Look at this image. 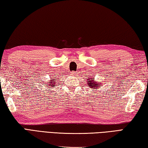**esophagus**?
Listing matches in <instances>:
<instances>
[{
  "label": "esophagus",
  "instance_id": "1",
  "mask_svg": "<svg viewBox=\"0 0 148 148\" xmlns=\"http://www.w3.org/2000/svg\"><path fill=\"white\" fill-rule=\"evenodd\" d=\"M71 74L73 75H76L77 73V72H75V71H73V72H71Z\"/></svg>",
  "mask_w": 148,
  "mask_h": 148
}]
</instances>
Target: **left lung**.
Returning <instances> with one entry per match:
<instances>
[{
    "label": "left lung",
    "mask_w": 148,
    "mask_h": 148,
    "mask_svg": "<svg viewBox=\"0 0 148 148\" xmlns=\"http://www.w3.org/2000/svg\"><path fill=\"white\" fill-rule=\"evenodd\" d=\"M101 83V82H97L96 81H95L94 77H92V78H90L88 80L87 85H88L90 88H93L95 90V89H97V88L102 86V84Z\"/></svg>",
    "instance_id": "obj_1"
}]
</instances>
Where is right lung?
<instances>
[{"label": "right lung", "mask_w": 148, "mask_h": 148, "mask_svg": "<svg viewBox=\"0 0 148 148\" xmlns=\"http://www.w3.org/2000/svg\"><path fill=\"white\" fill-rule=\"evenodd\" d=\"M51 80H53V82H51ZM56 81H55V79H52V80H51V81L49 82V84H47V87H48V88H50V86L52 88H53V87L54 86H55L56 85Z\"/></svg>", "instance_id": "1"}]
</instances>
